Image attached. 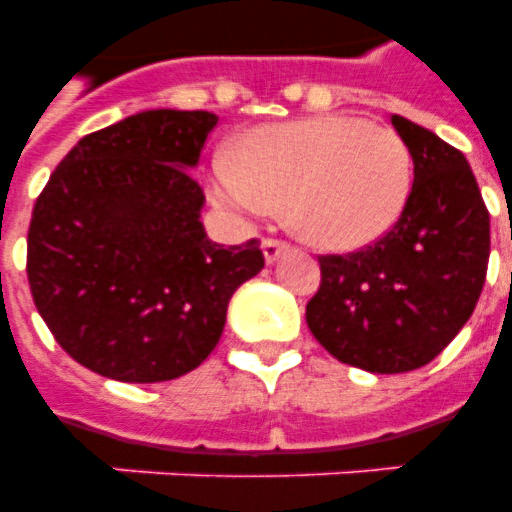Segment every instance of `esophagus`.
Wrapping results in <instances>:
<instances>
[{
  "instance_id": "esophagus-1",
  "label": "esophagus",
  "mask_w": 512,
  "mask_h": 512,
  "mask_svg": "<svg viewBox=\"0 0 512 512\" xmlns=\"http://www.w3.org/2000/svg\"><path fill=\"white\" fill-rule=\"evenodd\" d=\"M289 249L287 241H279V239H263V255H265V263H276L284 252Z\"/></svg>"
}]
</instances>
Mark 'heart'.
Returning <instances> with one entry per match:
<instances>
[{
    "label": "heart",
    "mask_w": 512,
    "mask_h": 512,
    "mask_svg": "<svg viewBox=\"0 0 512 512\" xmlns=\"http://www.w3.org/2000/svg\"><path fill=\"white\" fill-rule=\"evenodd\" d=\"M412 180V151L398 132L356 116H316L249 130L217 191L249 212L284 207L295 236L353 252L398 223Z\"/></svg>",
    "instance_id": "heart-1"
}]
</instances>
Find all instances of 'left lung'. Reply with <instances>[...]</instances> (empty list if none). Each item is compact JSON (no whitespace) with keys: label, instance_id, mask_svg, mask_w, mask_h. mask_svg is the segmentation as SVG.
I'll list each match as a JSON object with an SVG mask.
<instances>
[{"label":"left lung","instance_id":"obj_1","mask_svg":"<svg viewBox=\"0 0 512 512\" xmlns=\"http://www.w3.org/2000/svg\"><path fill=\"white\" fill-rule=\"evenodd\" d=\"M390 122L414 162L404 215L369 247L321 255L305 305L337 361L377 374L430 364L473 316L489 265V212L468 159L404 116Z\"/></svg>","mask_w":512,"mask_h":512}]
</instances>
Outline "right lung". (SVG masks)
Wrapping results in <instances>:
<instances>
[{
	"instance_id": "add662e5",
	"label": "right lung",
	"mask_w": 512,
	"mask_h": 512,
	"mask_svg": "<svg viewBox=\"0 0 512 512\" xmlns=\"http://www.w3.org/2000/svg\"><path fill=\"white\" fill-rule=\"evenodd\" d=\"M217 124L156 108L90 132L52 172L28 225V287L68 356L119 382H164L204 361L228 300L263 271L260 241L215 244L191 177Z\"/></svg>"
}]
</instances>
